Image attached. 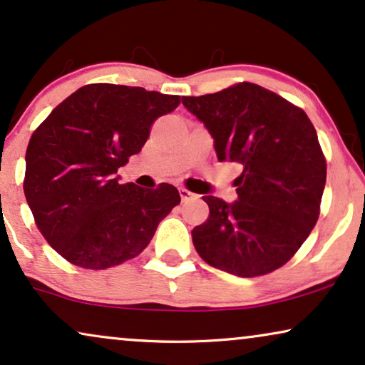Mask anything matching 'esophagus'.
Instances as JSON below:
<instances>
[{
	"label": "esophagus",
	"instance_id": "esophagus-1",
	"mask_svg": "<svg viewBox=\"0 0 365 365\" xmlns=\"http://www.w3.org/2000/svg\"><path fill=\"white\" fill-rule=\"evenodd\" d=\"M180 198H182V202H190L193 198H197L195 193L188 192L187 188H180Z\"/></svg>",
	"mask_w": 365,
	"mask_h": 365
}]
</instances>
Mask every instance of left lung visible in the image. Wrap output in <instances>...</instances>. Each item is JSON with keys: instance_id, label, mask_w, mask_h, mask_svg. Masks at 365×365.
Returning a JSON list of instances; mask_svg holds the SVG:
<instances>
[{"instance_id": "1", "label": "left lung", "mask_w": 365, "mask_h": 365, "mask_svg": "<svg viewBox=\"0 0 365 365\" xmlns=\"http://www.w3.org/2000/svg\"><path fill=\"white\" fill-rule=\"evenodd\" d=\"M182 103L212 135L218 162L242 165L235 202L203 197L210 215L192 230L198 255L239 277L279 269L312 232L325 187L327 167L309 116L254 83Z\"/></svg>"}]
</instances>
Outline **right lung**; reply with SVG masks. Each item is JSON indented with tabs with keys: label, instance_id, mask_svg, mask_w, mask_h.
Returning a JSON list of instances; mask_svg holds the SVG:
<instances>
[{
	"label": "right lung",
	"instance_id": "obj_1",
	"mask_svg": "<svg viewBox=\"0 0 365 365\" xmlns=\"http://www.w3.org/2000/svg\"><path fill=\"white\" fill-rule=\"evenodd\" d=\"M180 96L140 86L95 83L61 101L31 135L24 197L43 237L71 264L108 269L133 259L180 203L170 183H120V167L140 153L150 126Z\"/></svg>",
	"mask_w": 365,
	"mask_h": 365
}]
</instances>
